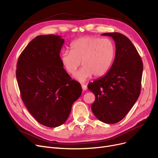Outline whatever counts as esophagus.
Masks as SVG:
<instances>
[{
    "instance_id": "obj_1",
    "label": "esophagus",
    "mask_w": 158,
    "mask_h": 158,
    "mask_svg": "<svg viewBox=\"0 0 158 158\" xmlns=\"http://www.w3.org/2000/svg\"><path fill=\"white\" fill-rule=\"evenodd\" d=\"M81 88L84 90V91H85V90H87V85H84V84H81Z\"/></svg>"
}]
</instances>
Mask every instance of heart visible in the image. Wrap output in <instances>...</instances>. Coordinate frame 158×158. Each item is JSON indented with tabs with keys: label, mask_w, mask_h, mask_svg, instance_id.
<instances>
[{
	"label": "heart",
	"mask_w": 158,
	"mask_h": 158,
	"mask_svg": "<svg viewBox=\"0 0 158 158\" xmlns=\"http://www.w3.org/2000/svg\"><path fill=\"white\" fill-rule=\"evenodd\" d=\"M71 50H64L60 60L65 70L73 74L81 65L84 67L74 78L84 82L93 74L96 77L106 74L113 62L116 53L114 42L109 39L96 36L81 37L72 42Z\"/></svg>",
	"instance_id": "b5f03b06"
}]
</instances>
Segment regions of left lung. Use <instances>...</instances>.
<instances>
[{
    "label": "left lung",
    "mask_w": 158,
    "mask_h": 158,
    "mask_svg": "<svg viewBox=\"0 0 158 158\" xmlns=\"http://www.w3.org/2000/svg\"><path fill=\"white\" fill-rule=\"evenodd\" d=\"M115 42L113 64L104 76L88 84L95 95L91 105L94 116L105 123H116L125 118L137 101L141 91L143 62L136 48L119 33H106Z\"/></svg>",
    "instance_id": "8db88e82"
}]
</instances>
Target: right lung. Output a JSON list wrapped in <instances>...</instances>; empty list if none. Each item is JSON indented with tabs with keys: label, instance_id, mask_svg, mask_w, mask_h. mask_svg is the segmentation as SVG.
Listing matches in <instances>:
<instances>
[{
	"label": "right lung",
	"instance_id": "obj_1",
	"mask_svg": "<svg viewBox=\"0 0 158 158\" xmlns=\"http://www.w3.org/2000/svg\"><path fill=\"white\" fill-rule=\"evenodd\" d=\"M62 36H37L20 54L16 77L22 100L37 122L48 127L64 124L81 94L60 60Z\"/></svg>",
	"mask_w": 158,
	"mask_h": 158
}]
</instances>
